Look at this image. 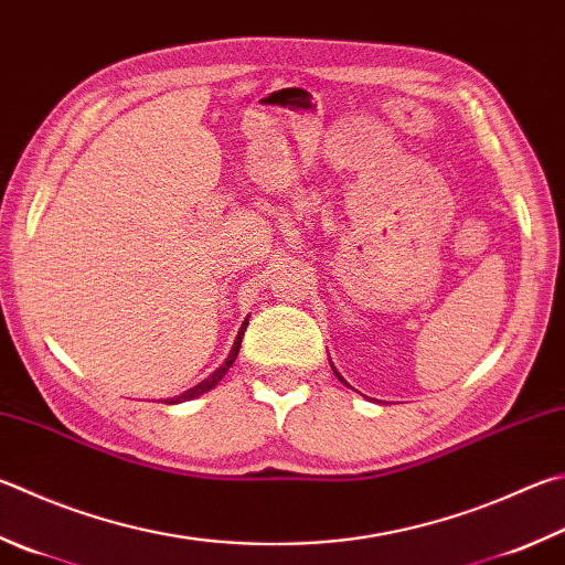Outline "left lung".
Returning <instances> with one entry per match:
<instances>
[{"label": "left lung", "instance_id": "1", "mask_svg": "<svg viewBox=\"0 0 565 565\" xmlns=\"http://www.w3.org/2000/svg\"><path fill=\"white\" fill-rule=\"evenodd\" d=\"M333 373L338 375V371H335V367H333ZM338 381H343V377H341V375H338ZM343 383H345V381H343Z\"/></svg>", "mask_w": 565, "mask_h": 565}]
</instances>
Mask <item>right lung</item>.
I'll use <instances>...</instances> for the list:
<instances>
[{
    "label": "right lung",
    "instance_id": "obj_1",
    "mask_svg": "<svg viewBox=\"0 0 565 565\" xmlns=\"http://www.w3.org/2000/svg\"><path fill=\"white\" fill-rule=\"evenodd\" d=\"M244 331H247V321L242 323V328H239V335H237V341H234V345H232V353L227 355V361H224V365H220L217 371H214L207 381H202L200 385H194V387H190L188 393H182V395H178V397H172L170 403H182V399H190V397H198V395H202V393H207V390H212L214 385H217L222 377H224V373L230 371V365L237 361V353H239V345H242V335H244Z\"/></svg>",
    "mask_w": 565,
    "mask_h": 565
}]
</instances>
